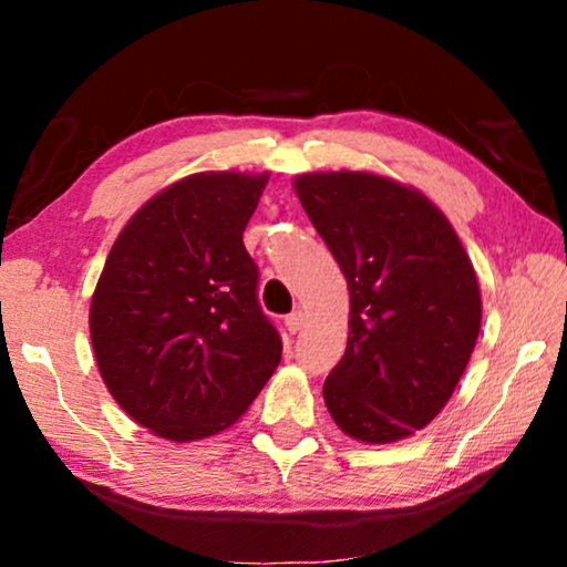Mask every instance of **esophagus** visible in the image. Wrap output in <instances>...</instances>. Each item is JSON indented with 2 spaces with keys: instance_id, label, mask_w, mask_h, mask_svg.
I'll list each match as a JSON object with an SVG mask.
<instances>
[{
  "instance_id": "obj_1",
  "label": "esophagus",
  "mask_w": 567,
  "mask_h": 567,
  "mask_svg": "<svg viewBox=\"0 0 567 567\" xmlns=\"http://www.w3.org/2000/svg\"><path fill=\"white\" fill-rule=\"evenodd\" d=\"M301 324H305V315L301 312H291L286 317V328H289V332H299Z\"/></svg>"
}]
</instances>
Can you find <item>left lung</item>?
Returning a JSON list of instances; mask_svg holds the SVG:
<instances>
[{"instance_id": "8db88e82", "label": "left lung", "mask_w": 567, "mask_h": 567, "mask_svg": "<svg viewBox=\"0 0 567 567\" xmlns=\"http://www.w3.org/2000/svg\"><path fill=\"white\" fill-rule=\"evenodd\" d=\"M293 190L351 293L322 394L338 429L392 444L436 417L467 369L483 301L470 255L421 190L374 173H307Z\"/></svg>"}]
</instances>
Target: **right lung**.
<instances>
[{
  "label": "right lung",
  "instance_id": "right-lung-1",
  "mask_svg": "<svg viewBox=\"0 0 567 567\" xmlns=\"http://www.w3.org/2000/svg\"><path fill=\"white\" fill-rule=\"evenodd\" d=\"M268 173H196L146 200L92 293L100 377L138 425L169 441L229 429L281 361L243 231Z\"/></svg>",
  "mask_w": 567,
  "mask_h": 567
}]
</instances>
